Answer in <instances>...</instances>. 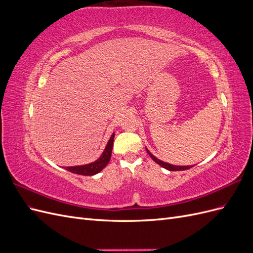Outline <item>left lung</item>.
I'll use <instances>...</instances> for the list:
<instances>
[{"mask_svg": "<svg viewBox=\"0 0 253 253\" xmlns=\"http://www.w3.org/2000/svg\"><path fill=\"white\" fill-rule=\"evenodd\" d=\"M147 152L148 154L150 155V157L154 160V162L156 164H158L159 166H162L163 168H165V169L169 170V171H182V170H188L190 169V168H192L193 166H173V165H170V164H167V163H164L162 162V160H159L158 158H156L154 155L151 154V153L149 152V150L147 149Z\"/></svg>", "mask_w": 253, "mask_h": 253, "instance_id": "left-lung-1", "label": "left lung"}]
</instances>
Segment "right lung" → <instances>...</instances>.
<instances>
[{"instance_id":"add662e5","label":"right lung","mask_w":253,"mask_h":253,"mask_svg":"<svg viewBox=\"0 0 253 253\" xmlns=\"http://www.w3.org/2000/svg\"><path fill=\"white\" fill-rule=\"evenodd\" d=\"M114 135L111 136V138L106 144V147L102 153L100 158H98L96 162L85 165V166H77V167H67L66 170L72 173H76L79 175H85V176H91L102 171L106 165L109 164L111 156H112V149H113V142H114Z\"/></svg>"}]
</instances>
